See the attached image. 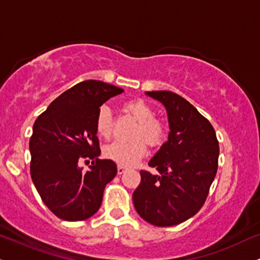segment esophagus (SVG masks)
Returning a JSON list of instances; mask_svg holds the SVG:
<instances>
[{"label":"esophagus","instance_id":"esophagus-1","mask_svg":"<svg viewBox=\"0 0 260 260\" xmlns=\"http://www.w3.org/2000/svg\"><path fill=\"white\" fill-rule=\"evenodd\" d=\"M125 171H126V169H125L124 168V166H118V168H117V172H118V175H121V174H124V172Z\"/></svg>","mask_w":260,"mask_h":260}]
</instances>
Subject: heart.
Wrapping results in <instances>:
<instances>
[{
	"mask_svg": "<svg viewBox=\"0 0 260 260\" xmlns=\"http://www.w3.org/2000/svg\"><path fill=\"white\" fill-rule=\"evenodd\" d=\"M125 108L139 121L135 137L142 136L150 146H158L165 137V127L159 120L154 119V111L146 101L131 100L125 104ZM96 134L101 139H108L112 133V113L107 106H102L98 111L95 119ZM146 142L142 139H136L129 142L115 141L106 146L104 155L120 166H133L145 155Z\"/></svg>",
	"mask_w": 260,
	"mask_h": 260,
	"instance_id": "heart-1",
	"label": "heart"
}]
</instances>
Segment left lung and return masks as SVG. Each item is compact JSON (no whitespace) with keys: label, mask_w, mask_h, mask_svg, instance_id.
Segmentation results:
<instances>
[{"label":"left lung","mask_w":260,"mask_h":260,"mask_svg":"<svg viewBox=\"0 0 260 260\" xmlns=\"http://www.w3.org/2000/svg\"><path fill=\"white\" fill-rule=\"evenodd\" d=\"M164 105L170 133L148 165L158 174L141 171L134 206L146 222L172 226L199 212L218 169L219 146L213 126L193 105L171 91H146Z\"/></svg>","instance_id":"8db88e82"}]
</instances>
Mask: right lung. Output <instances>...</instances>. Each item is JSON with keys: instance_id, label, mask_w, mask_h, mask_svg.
Here are the masks:
<instances>
[{"instance_id": "obj_1", "label": "right lung", "mask_w": 260, "mask_h": 260, "mask_svg": "<svg viewBox=\"0 0 260 260\" xmlns=\"http://www.w3.org/2000/svg\"><path fill=\"white\" fill-rule=\"evenodd\" d=\"M123 89L101 81H84L62 92L35 121L30 139L31 178L46 206L69 222L94 216L117 165L99 159L98 111ZM93 159L88 172L82 158Z\"/></svg>"}]
</instances>
